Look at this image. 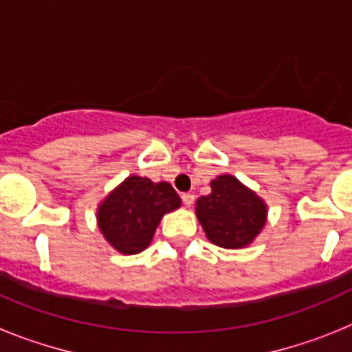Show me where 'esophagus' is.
Returning a JSON list of instances; mask_svg holds the SVG:
<instances>
[{"instance_id": "34e87169", "label": "esophagus", "mask_w": 352, "mask_h": 352, "mask_svg": "<svg viewBox=\"0 0 352 352\" xmlns=\"http://www.w3.org/2000/svg\"><path fill=\"white\" fill-rule=\"evenodd\" d=\"M182 201H183V204H185V206H192V204H194V201H195V195L190 194V192H186V194H182Z\"/></svg>"}]
</instances>
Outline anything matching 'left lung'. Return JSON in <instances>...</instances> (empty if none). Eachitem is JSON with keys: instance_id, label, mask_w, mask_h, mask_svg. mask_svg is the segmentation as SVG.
<instances>
[{"instance_id": "obj_1", "label": "left lung", "mask_w": 352, "mask_h": 352, "mask_svg": "<svg viewBox=\"0 0 352 352\" xmlns=\"http://www.w3.org/2000/svg\"><path fill=\"white\" fill-rule=\"evenodd\" d=\"M197 219L211 243L245 247L266 222V206L236 178L223 174L211 182V194L197 199Z\"/></svg>"}]
</instances>
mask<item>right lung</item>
Returning <instances> with one entry per match:
<instances>
[{"label": "right lung", "mask_w": 352, "mask_h": 352, "mask_svg": "<svg viewBox=\"0 0 352 352\" xmlns=\"http://www.w3.org/2000/svg\"><path fill=\"white\" fill-rule=\"evenodd\" d=\"M182 204L169 183L130 176L98 208V227L121 254H139L149 245L164 213Z\"/></svg>", "instance_id": "right-lung-1"}]
</instances>
